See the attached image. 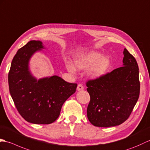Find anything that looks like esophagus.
<instances>
[{"label":"esophagus","instance_id":"1","mask_svg":"<svg viewBox=\"0 0 150 150\" xmlns=\"http://www.w3.org/2000/svg\"><path fill=\"white\" fill-rule=\"evenodd\" d=\"M77 89H78V91H81V90L84 89V86H83L82 84H78Z\"/></svg>","mask_w":150,"mask_h":150}]
</instances>
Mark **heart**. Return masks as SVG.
<instances>
[{"label":"heart","mask_w":150,"mask_h":150,"mask_svg":"<svg viewBox=\"0 0 150 150\" xmlns=\"http://www.w3.org/2000/svg\"><path fill=\"white\" fill-rule=\"evenodd\" d=\"M111 65V60L108 56L101 55V53L92 51L82 54L74 60L75 67L78 70L86 71L89 69L88 74L92 78H97L104 75ZM69 72L74 73L75 69L71 64H67Z\"/></svg>","instance_id":"heart-1"}]
</instances>
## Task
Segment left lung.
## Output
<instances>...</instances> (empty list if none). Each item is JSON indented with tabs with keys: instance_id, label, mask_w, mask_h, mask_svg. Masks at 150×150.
I'll return each instance as SVG.
<instances>
[{
	"instance_id": "left-lung-1",
	"label": "left lung",
	"mask_w": 150,
	"mask_h": 150,
	"mask_svg": "<svg viewBox=\"0 0 150 150\" xmlns=\"http://www.w3.org/2000/svg\"><path fill=\"white\" fill-rule=\"evenodd\" d=\"M123 66L86 83L91 100L87 117L95 126L110 127L129 117L140 94L139 67L126 49Z\"/></svg>"
}]
</instances>
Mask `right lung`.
<instances>
[{"instance_id": "1", "label": "right lung", "mask_w": 150, "mask_h": 150, "mask_svg": "<svg viewBox=\"0 0 150 150\" xmlns=\"http://www.w3.org/2000/svg\"><path fill=\"white\" fill-rule=\"evenodd\" d=\"M44 48L40 41L31 40L18 49L8 74L9 92L18 113L33 124L48 125L59 117L65 101L76 92L77 84L57 76L37 80L29 71V61Z\"/></svg>"}]
</instances>
